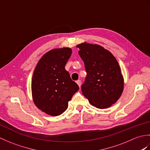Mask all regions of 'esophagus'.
I'll list each match as a JSON object with an SVG mask.
<instances>
[{
  "label": "esophagus",
  "instance_id": "34e87169",
  "mask_svg": "<svg viewBox=\"0 0 150 150\" xmlns=\"http://www.w3.org/2000/svg\"><path fill=\"white\" fill-rule=\"evenodd\" d=\"M76 82H77V84L79 85V86L81 87V81L80 80H78V81H76Z\"/></svg>",
  "mask_w": 150,
  "mask_h": 150
}]
</instances>
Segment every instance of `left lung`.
<instances>
[{"label":"left lung","mask_w":150,"mask_h":150,"mask_svg":"<svg viewBox=\"0 0 150 150\" xmlns=\"http://www.w3.org/2000/svg\"><path fill=\"white\" fill-rule=\"evenodd\" d=\"M87 76L81 89L90 103L100 109L111 106L122 93L124 79L119 63L109 51L97 44L77 46Z\"/></svg>","instance_id":"8db88e82"}]
</instances>
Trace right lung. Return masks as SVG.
Returning a JSON list of instances; mask_svg holds the SVG:
<instances>
[{"label": "right lung", "instance_id": "1", "mask_svg": "<svg viewBox=\"0 0 150 150\" xmlns=\"http://www.w3.org/2000/svg\"><path fill=\"white\" fill-rule=\"evenodd\" d=\"M72 53L63 47L47 52L37 63L31 81L35 104L44 112L58 116L67 110L68 102L79 89L65 65Z\"/></svg>", "mask_w": 150, "mask_h": 150}]
</instances>
